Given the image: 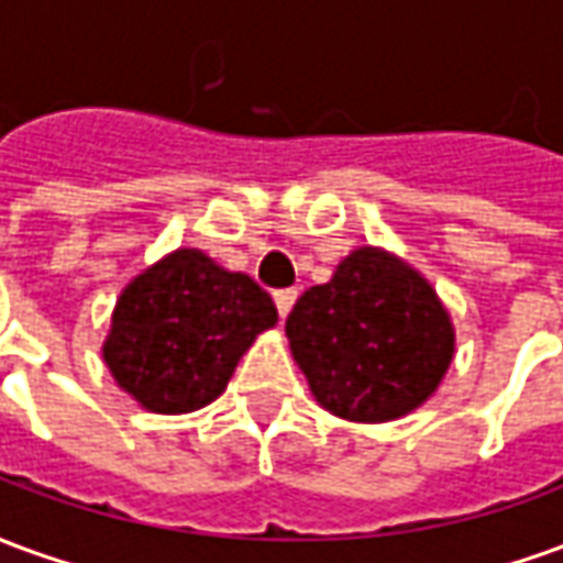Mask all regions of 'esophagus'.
Here are the masks:
<instances>
[{
	"instance_id": "obj_1",
	"label": "esophagus",
	"mask_w": 563,
	"mask_h": 563,
	"mask_svg": "<svg viewBox=\"0 0 563 563\" xmlns=\"http://www.w3.org/2000/svg\"><path fill=\"white\" fill-rule=\"evenodd\" d=\"M295 298H298V289H280V292H274V305L280 310V317H289V310H292Z\"/></svg>"
}]
</instances>
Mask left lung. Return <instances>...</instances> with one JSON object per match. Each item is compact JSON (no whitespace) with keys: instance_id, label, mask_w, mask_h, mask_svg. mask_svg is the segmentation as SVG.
<instances>
[{"instance_id":"obj_1","label":"left lung","mask_w":563,"mask_h":563,"mask_svg":"<svg viewBox=\"0 0 563 563\" xmlns=\"http://www.w3.org/2000/svg\"><path fill=\"white\" fill-rule=\"evenodd\" d=\"M286 338L313 398L350 422H391L422 407L455 353L431 283L377 246H358L329 283L310 286Z\"/></svg>"}]
</instances>
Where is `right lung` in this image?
<instances>
[{"label": "right lung", "mask_w": 563, "mask_h": 563, "mask_svg": "<svg viewBox=\"0 0 563 563\" xmlns=\"http://www.w3.org/2000/svg\"><path fill=\"white\" fill-rule=\"evenodd\" d=\"M271 325L277 307L256 280L180 246L120 292L102 355L144 410L192 413L220 398Z\"/></svg>", "instance_id": "add662e5"}]
</instances>
